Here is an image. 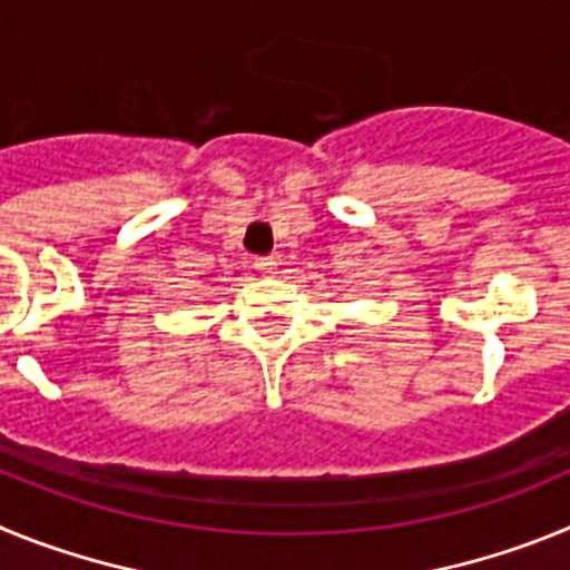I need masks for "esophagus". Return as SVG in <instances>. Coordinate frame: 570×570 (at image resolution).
Instances as JSON below:
<instances>
[{
  "label": "esophagus",
  "instance_id": "esophagus-1",
  "mask_svg": "<svg viewBox=\"0 0 570 570\" xmlns=\"http://www.w3.org/2000/svg\"><path fill=\"white\" fill-rule=\"evenodd\" d=\"M254 268L259 271L262 276H274L276 268H279V262H276L274 256H256V259H254Z\"/></svg>",
  "mask_w": 570,
  "mask_h": 570
}]
</instances>
